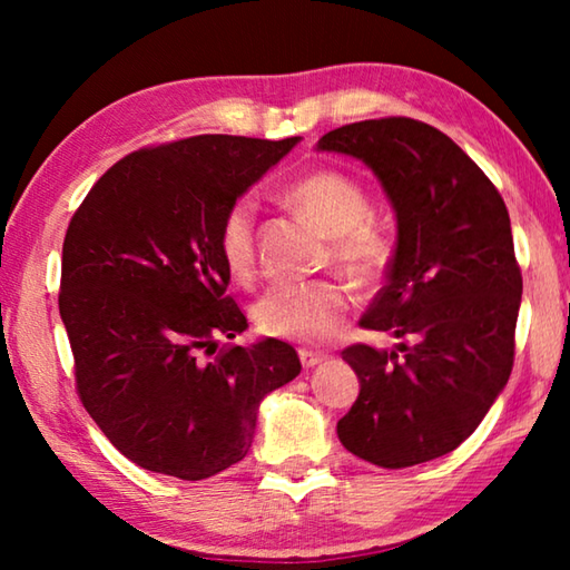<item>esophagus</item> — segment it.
Listing matches in <instances>:
<instances>
[{"mask_svg": "<svg viewBox=\"0 0 570 570\" xmlns=\"http://www.w3.org/2000/svg\"><path fill=\"white\" fill-rule=\"evenodd\" d=\"M298 360L306 366V370H312V366L322 364L326 360L324 352H314V350H298Z\"/></svg>", "mask_w": 570, "mask_h": 570, "instance_id": "esophagus-1", "label": "esophagus"}]
</instances>
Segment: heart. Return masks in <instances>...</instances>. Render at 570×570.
Here are the masks:
<instances>
[{
  "mask_svg": "<svg viewBox=\"0 0 570 570\" xmlns=\"http://www.w3.org/2000/svg\"><path fill=\"white\" fill-rule=\"evenodd\" d=\"M286 204L330 236V262L360 288L377 286L392 264V240L370 220V198L346 173L316 168L288 183ZM256 208L248 198L236 200L220 218L216 250L236 284L256 276ZM350 292L340 282L276 284L254 304L256 330L288 342H324L340 330L350 312Z\"/></svg>",
  "mask_w": 570,
  "mask_h": 570,
  "instance_id": "1",
  "label": "heart"
}]
</instances>
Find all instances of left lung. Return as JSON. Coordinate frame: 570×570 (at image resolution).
<instances>
[{
  "label": "left lung",
  "mask_w": 570,
  "mask_h": 570,
  "mask_svg": "<svg viewBox=\"0 0 570 570\" xmlns=\"http://www.w3.org/2000/svg\"><path fill=\"white\" fill-rule=\"evenodd\" d=\"M316 148L372 168L397 216L387 284L360 324L402 342L342 352L360 397L336 435L352 455L390 470L448 455L513 370L523 276L508 208L475 160L428 122L342 125Z\"/></svg>",
  "instance_id": "8db88e82"
}]
</instances>
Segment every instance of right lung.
<instances>
[{
    "label": "right lung",
    "instance_id": "add662e5",
    "mask_svg": "<svg viewBox=\"0 0 570 570\" xmlns=\"http://www.w3.org/2000/svg\"><path fill=\"white\" fill-rule=\"evenodd\" d=\"M298 138L240 135L142 148L75 210L60 316L77 394L135 465L204 480L244 460L258 404L302 372L292 344L224 346L246 330L216 250L220 218Z\"/></svg>",
    "mask_w": 570,
    "mask_h": 570
}]
</instances>
